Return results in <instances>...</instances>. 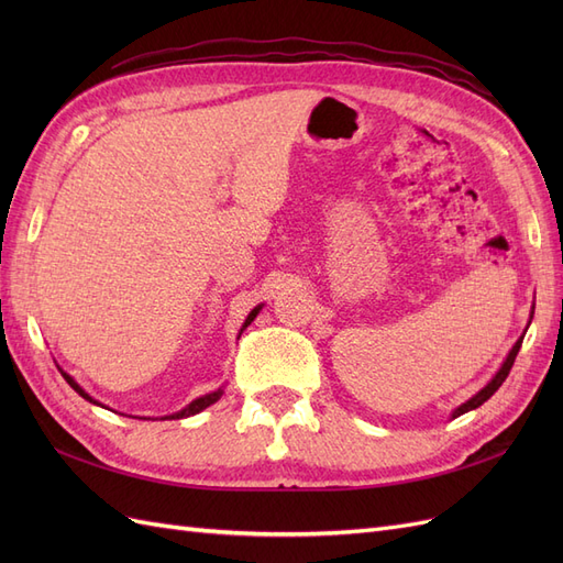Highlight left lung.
I'll return each instance as SVG.
<instances>
[{
  "label": "left lung",
  "mask_w": 563,
  "mask_h": 563,
  "mask_svg": "<svg viewBox=\"0 0 563 563\" xmlns=\"http://www.w3.org/2000/svg\"><path fill=\"white\" fill-rule=\"evenodd\" d=\"M531 319H533V312H531ZM521 343H523V335L517 340L515 343V347L509 350V354H507V360L503 362V366H500V371L496 373V376L490 378V383L484 387V389H479L476 391V395L472 397V399H467L465 404H460L455 411H453V418H457V416H463V413H467V411H472V408H479L486 399H490L493 395H496V389L505 383V378L509 376V368H512V364H515V360H517V354H519V347H521Z\"/></svg>",
  "instance_id": "1"
}]
</instances>
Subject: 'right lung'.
I'll return each instance as SVG.
<instances>
[{
  "label": "right lung",
  "mask_w": 563,
  "mask_h": 563,
  "mask_svg": "<svg viewBox=\"0 0 563 563\" xmlns=\"http://www.w3.org/2000/svg\"><path fill=\"white\" fill-rule=\"evenodd\" d=\"M261 308H263V305H258V308H253L251 312H249V317H246V321H244V327H242V331H240V335L244 333V329L249 327V323L255 319V314H258L261 312ZM60 373H63V378L67 380V385H70L75 391H77V395H81L84 399H89L91 404H98L93 397H89L87 395V391H84L79 385H77V380L73 378V376H67V373L60 368ZM220 397H223V389H216V391H209V395H203V397H199V399H195L192 404H187L185 408H183V411H178V413H172V416H166V418H162V420H180V418H190V416H195V413H199V411H203V408H207V406H211V404H216Z\"/></svg>",
  "instance_id": "add662e5"
}]
</instances>
